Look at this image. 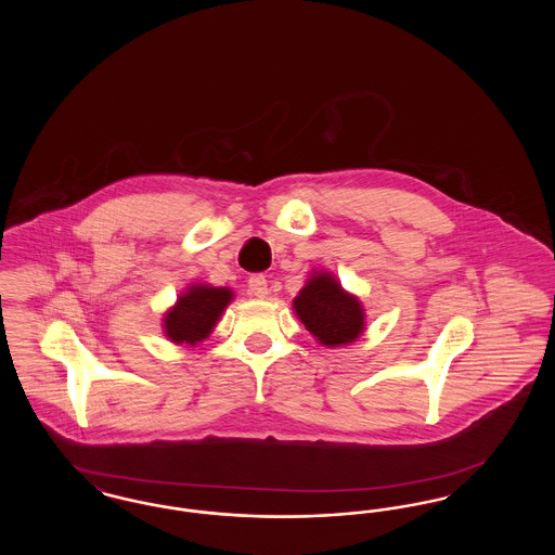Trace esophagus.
Listing matches in <instances>:
<instances>
[{
  "mask_svg": "<svg viewBox=\"0 0 555 555\" xmlns=\"http://www.w3.org/2000/svg\"><path fill=\"white\" fill-rule=\"evenodd\" d=\"M247 287L249 293L256 295V297H266L268 295V281L262 274H254L249 281H247Z\"/></svg>",
  "mask_w": 555,
  "mask_h": 555,
  "instance_id": "esophagus-1",
  "label": "esophagus"
}]
</instances>
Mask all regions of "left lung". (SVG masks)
Here are the masks:
<instances>
[{
  "instance_id": "left-lung-1",
  "label": "left lung",
  "mask_w": 555,
  "mask_h": 555,
  "mask_svg": "<svg viewBox=\"0 0 555 555\" xmlns=\"http://www.w3.org/2000/svg\"><path fill=\"white\" fill-rule=\"evenodd\" d=\"M293 310L318 341L328 347L356 341L364 331L360 299L341 287L331 272H317L293 299Z\"/></svg>"
}]
</instances>
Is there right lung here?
Here are the masks:
<instances>
[{
    "instance_id": "obj_1",
    "label": "right lung",
    "mask_w": 555,
    "mask_h": 555,
    "mask_svg": "<svg viewBox=\"0 0 555 555\" xmlns=\"http://www.w3.org/2000/svg\"><path fill=\"white\" fill-rule=\"evenodd\" d=\"M233 299V291L210 285H191L164 314V333L172 344L204 341Z\"/></svg>"
}]
</instances>
